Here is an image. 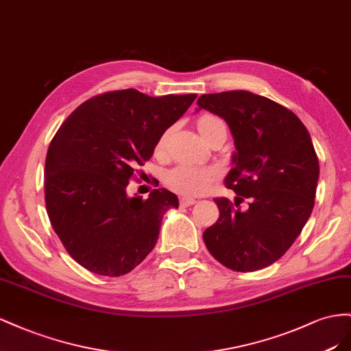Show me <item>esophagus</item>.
Returning <instances> with one entry per match:
<instances>
[{"label":"esophagus","mask_w":351,"mask_h":351,"mask_svg":"<svg viewBox=\"0 0 351 351\" xmlns=\"http://www.w3.org/2000/svg\"><path fill=\"white\" fill-rule=\"evenodd\" d=\"M179 204H181L182 207H188V206H193L195 204V199L191 198V197H179Z\"/></svg>","instance_id":"obj_1"}]
</instances>
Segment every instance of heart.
Here are the masks:
<instances>
[{
    "label": "heart",
    "instance_id": "obj_1",
    "mask_svg": "<svg viewBox=\"0 0 351 351\" xmlns=\"http://www.w3.org/2000/svg\"><path fill=\"white\" fill-rule=\"evenodd\" d=\"M198 132L202 134L204 141L212 136L217 129L225 128L223 122L216 116L204 114L197 122ZM167 141V132L162 135L157 143V153H163ZM219 178L216 167H195V166H176L170 169L165 176V184L172 191L182 195H202L206 194L213 182Z\"/></svg>",
    "mask_w": 351,
    "mask_h": 351
}]
</instances>
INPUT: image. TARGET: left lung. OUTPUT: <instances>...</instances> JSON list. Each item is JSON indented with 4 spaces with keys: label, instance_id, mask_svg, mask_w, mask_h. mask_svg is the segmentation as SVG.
<instances>
[{
    "label": "left lung",
    "instance_id": "obj_1",
    "mask_svg": "<svg viewBox=\"0 0 351 351\" xmlns=\"http://www.w3.org/2000/svg\"><path fill=\"white\" fill-rule=\"evenodd\" d=\"M197 104L225 120L237 149L225 179L235 203L215 198L219 219L204 244L223 266L254 272L287 253L312 213L319 178L312 138L291 110L243 89L204 94Z\"/></svg>",
    "mask_w": 351,
    "mask_h": 351
}]
</instances>
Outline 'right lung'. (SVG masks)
Returning <instances> with one entry per match:
<instances>
[{"label":"right lung","instance_id":"1","mask_svg":"<svg viewBox=\"0 0 351 351\" xmlns=\"http://www.w3.org/2000/svg\"><path fill=\"white\" fill-rule=\"evenodd\" d=\"M195 98L108 91L86 99L54 135L45 158L47 213L66 252L89 272L122 276L154 248L178 197L162 188L147 199L129 198L126 186Z\"/></svg>","mask_w":351,"mask_h":351}]
</instances>
